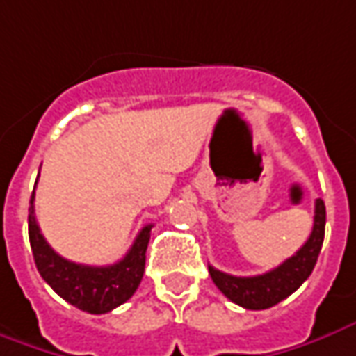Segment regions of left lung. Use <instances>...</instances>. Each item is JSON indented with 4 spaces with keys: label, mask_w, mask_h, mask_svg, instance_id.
<instances>
[{
    "label": "left lung",
    "mask_w": 356,
    "mask_h": 356,
    "mask_svg": "<svg viewBox=\"0 0 356 356\" xmlns=\"http://www.w3.org/2000/svg\"><path fill=\"white\" fill-rule=\"evenodd\" d=\"M323 234H325V204L321 198H318L310 238L306 239V243L292 257L280 263L277 269H270L269 273H263L257 277H234L209 265L210 277L220 292L234 304L248 310H267L270 306L279 304L280 300L290 296L294 290H298L300 284L310 277L323 245Z\"/></svg>",
    "instance_id": "8db88e82"
}]
</instances>
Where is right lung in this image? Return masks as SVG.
<instances>
[{"label": "right lung", "mask_w": 356, "mask_h": 356, "mask_svg": "<svg viewBox=\"0 0 356 356\" xmlns=\"http://www.w3.org/2000/svg\"><path fill=\"white\" fill-rule=\"evenodd\" d=\"M152 224L140 229L132 248L117 263L107 267L79 265L64 259L48 245L35 218V191L29 209V239L40 277L67 304L89 314H107L124 304L144 277L146 249Z\"/></svg>", "instance_id": "add662e5"}]
</instances>
